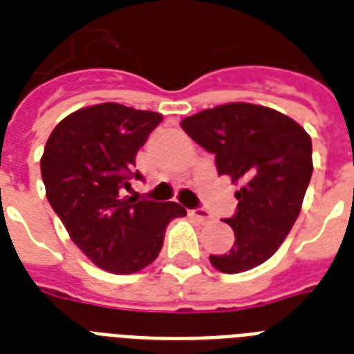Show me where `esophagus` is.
Here are the masks:
<instances>
[{"label": "esophagus", "instance_id": "1", "mask_svg": "<svg viewBox=\"0 0 354 354\" xmlns=\"http://www.w3.org/2000/svg\"><path fill=\"white\" fill-rule=\"evenodd\" d=\"M189 215L193 216V218H196L198 222H202V224H205V222H209L211 218H213L209 211H205V209H193V211H189Z\"/></svg>", "mask_w": 354, "mask_h": 354}]
</instances>
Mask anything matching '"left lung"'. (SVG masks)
I'll list each match as a JSON object with an SVG mask.
<instances>
[{"label":"left lung","mask_w":354,"mask_h":354,"mask_svg":"<svg viewBox=\"0 0 354 354\" xmlns=\"http://www.w3.org/2000/svg\"><path fill=\"white\" fill-rule=\"evenodd\" d=\"M182 128L215 154L218 174L241 182L239 205L226 218L235 232L230 252L209 255L224 274H241L268 261L301 211L313 176V141L285 113L250 102H230L185 118Z\"/></svg>","instance_id":"obj_1"}]
</instances>
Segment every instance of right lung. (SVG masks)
I'll list each match as a JSON object with an SVG mask.
<instances>
[{
  "instance_id": "add662e5",
  "label": "right lung",
  "mask_w": 354,
  "mask_h": 354,
  "mask_svg": "<svg viewBox=\"0 0 354 354\" xmlns=\"http://www.w3.org/2000/svg\"><path fill=\"white\" fill-rule=\"evenodd\" d=\"M163 115L102 102L58 122L40 160L53 211L71 241L99 268L136 274L161 252L167 224L185 216L176 202L122 196L130 189L136 154Z\"/></svg>"
}]
</instances>
